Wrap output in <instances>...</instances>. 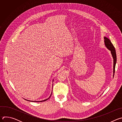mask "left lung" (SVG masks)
I'll return each instance as SVG.
<instances>
[{
	"label": "left lung",
	"mask_w": 122,
	"mask_h": 122,
	"mask_svg": "<svg viewBox=\"0 0 122 122\" xmlns=\"http://www.w3.org/2000/svg\"><path fill=\"white\" fill-rule=\"evenodd\" d=\"M104 45H105V47L111 51V55L112 56L113 59V78L114 77V72H115V65L116 64V51L115 50V48L111 42V41L108 39V38L104 37Z\"/></svg>",
	"instance_id": "8db88e82"
}]
</instances>
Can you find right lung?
I'll return each mask as SVG.
<instances>
[{"label": "right lung", "mask_w": 122, "mask_h": 122, "mask_svg": "<svg viewBox=\"0 0 122 122\" xmlns=\"http://www.w3.org/2000/svg\"><path fill=\"white\" fill-rule=\"evenodd\" d=\"M53 81H54V79L53 80ZM52 88H53V87H52ZM51 94H52V92H51V95L50 96V97L48 98H47V99H44V100H41V101H31V100H27V99H25L24 98V99H25V100H27V101H31V102H42V101H46L47 100H48V99H49L50 98V97H51Z\"/></svg>", "instance_id": "right-lung-1"}]
</instances>
